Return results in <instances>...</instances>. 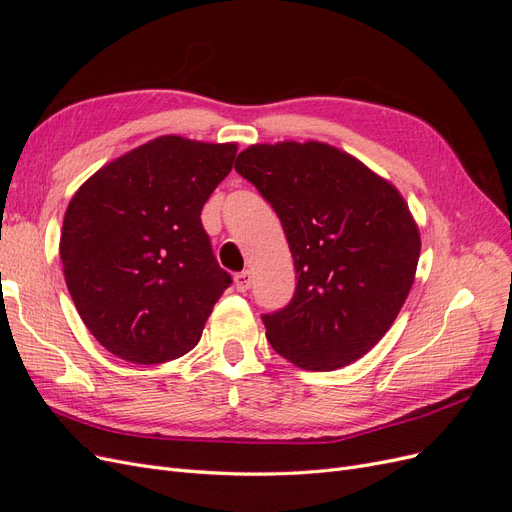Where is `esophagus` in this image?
<instances>
[{"mask_svg": "<svg viewBox=\"0 0 512 512\" xmlns=\"http://www.w3.org/2000/svg\"><path fill=\"white\" fill-rule=\"evenodd\" d=\"M235 286L239 292H245L247 288L252 286V273L250 271H241L235 275Z\"/></svg>", "mask_w": 512, "mask_h": 512, "instance_id": "obj_1", "label": "esophagus"}]
</instances>
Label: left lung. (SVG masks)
Segmentation results:
<instances>
[{
	"label": "left lung",
	"instance_id": "left-lung-1",
	"mask_svg": "<svg viewBox=\"0 0 512 512\" xmlns=\"http://www.w3.org/2000/svg\"><path fill=\"white\" fill-rule=\"evenodd\" d=\"M235 170L280 218L297 269L292 301L262 314L273 350L301 369L361 359L414 282L421 235L393 183L327 143L252 145Z\"/></svg>",
	"mask_w": 512,
	"mask_h": 512
}]
</instances>
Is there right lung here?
Returning <instances> with one entry per match:
<instances>
[{
    "mask_svg": "<svg viewBox=\"0 0 512 512\" xmlns=\"http://www.w3.org/2000/svg\"><path fill=\"white\" fill-rule=\"evenodd\" d=\"M237 145L160 136L91 175L66 209L59 256L85 327L123 361L190 352L232 284L200 211Z\"/></svg>",
    "mask_w": 512,
    "mask_h": 512,
    "instance_id": "add662e5",
    "label": "right lung"
}]
</instances>
